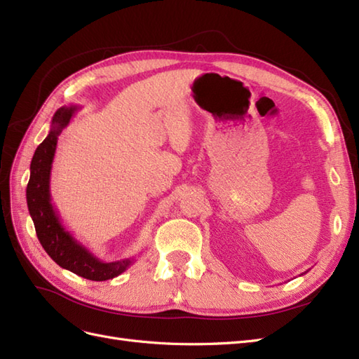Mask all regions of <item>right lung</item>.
<instances>
[{"label": "right lung", "mask_w": 359, "mask_h": 359, "mask_svg": "<svg viewBox=\"0 0 359 359\" xmlns=\"http://www.w3.org/2000/svg\"><path fill=\"white\" fill-rule=\"evenodd\" d=\"M78 106H62L55 112L50 123V132L37 147L29 166L27 186V203L40 244L55 262L72 273L93 281L111 280L135 262L128 257L115 262H104L88 248L82 245L61 224L60 215L50 202V170L55 157L58 136L78 112Z\"/></svg>", "instance_id": "obj_1"}]
</instances>
